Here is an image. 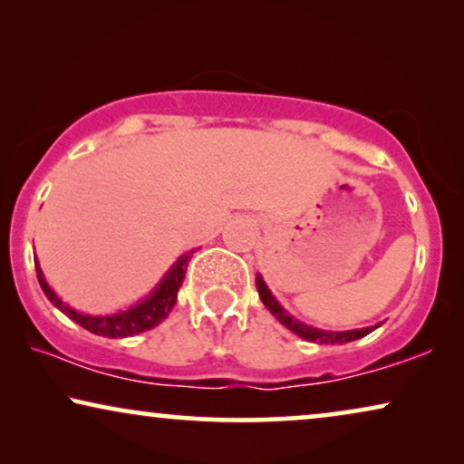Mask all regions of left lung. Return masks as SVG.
Here are the masks:
<instances>
[{
    "label": "left lung",
    "instance_id": "8db88e82",
    "mask_svg": "<svg viewBox=\"0 0 464 464\" xmlns=\"http://www.w3.org/2000/svg\"><path fill=\"white\" fill-rule=\"evenodd\" d=\"M256 285H257V294H259V297H262L264 306L268 308L278 321H281V325L287 327L289 332H294L295 335H300L302 340L314 342V344H346V342H354V340L363 338V335L372 334L373 329H378L380 325H382V323H378V325L363 327V329H348V332H329V329H316L313 325H306V323L297 321L295 316H291L287 310L278 304L276 297L272 295V291L268 289V285H266L262 275L256 276Z\"/></svg>",
    "mask_w": 464,
    "mask_h": 464
}]
</instances>
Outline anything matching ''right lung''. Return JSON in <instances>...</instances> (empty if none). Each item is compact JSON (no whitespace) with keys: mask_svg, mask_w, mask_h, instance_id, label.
Masks as SVG:
<instances>
[{"mask_svg":"<svg viewBox=\"0 0 464 464\" xmlns=\"http://www.w3.org/2000/svg\"><path fill=\"white\" fill-rule=\"evenodd\" d=\"M192 253L194 251L183 253V256L170 266L167 275L160 278V283L151 289V294L148 297H143L141 302L132 304V306H129L126 310H118V313L113 314L78 313V310L69 306V304L63 302L61 297L54 294V289L50 287L46 276H44L37 257H35V272H37V281H40V287L44 294H46L48 300L53 302L63 314H67L73 323H78V325L88 329L91 334L103 335V338H130V335L154 329L156 325H160V323L167 319L177 302V291H179L183 276H186L188 262L189 257H192Z\"/></svg>","mask_w":464,"mask_h":464,"instance_id":"1","label":"right lung"}]
</instances>
